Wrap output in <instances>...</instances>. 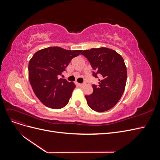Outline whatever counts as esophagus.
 <instances>
[{
    "mask_svg": "<svg viewBox=\"0 0 160 160\" xmlns=\"http://www.w3.org/2000/svg\"><path fill=\"white\" fill-rule=\"evenodd\" d=\"M77 85L79 86V87H83V83H77Z\"/></svg>",
    "mask_w": 160,
    "mask_h": 160,
    "instance_id": "1",
    "label": "esophagus"
}]
</instances>
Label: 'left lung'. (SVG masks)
Segmentation results:
<instances>
[{"label":"left lung","instance_id":"8db88e82","mask_svg":"<svg viewBox=\"0 0 160 160\" xmlns=\"http://www.w3.org/2000/svg\"><path fill=\"white\" fill-rule=\"evenodd\" d=\"M81 54L90 62L93 76L101 78L98 85H92V94L85 95L89 107L98 112L113 108L122 98L126 85L127 69L122 57L105 47L85 50Z\"/></svg>","mask_w":160,"mask_h":160}]
</instances>
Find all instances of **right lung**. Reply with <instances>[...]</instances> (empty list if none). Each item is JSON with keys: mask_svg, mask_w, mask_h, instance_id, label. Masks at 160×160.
Here are the masks:
<instances>
[{"mask_svg": "<svg viewBox=\"0 0 160 160\" xmlns=\"http://www.w3.org/2000/svg\"><path fill=\"white\" fill-rule=\"evenodd\" d=\"M81 50H66L51 47L35 52L28 63V78L32 90L48 108L61 109L69 103L75 85L58 77Z\"/></svg>", "mask_w": 160, "mask_h": 160, "instance_id": "add662e5", "label": "right lung"}]
</instances>
